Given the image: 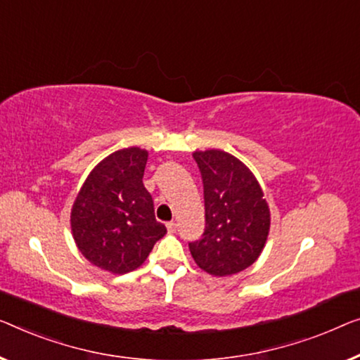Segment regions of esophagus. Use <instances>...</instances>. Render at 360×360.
Returning a JSON list of instances; mask_svg holds the SVG:
<instances>
[{
	"label": "esophagus",
	"mask_w": 360,
	"mask_h": 360,
	"mask_svg": "<svg viewBox=\"0 0 360 360\" xmlns=\"http://www.w3.org/2000/svg\"><path fill=\"white\" fill-rule=\"evenodd\" d=\"M166 229H168V233H174L176 229H178V224H176L174 221H169V223H166Z\"/></svg>",
	"instance_id": "1"
}]
</instances>
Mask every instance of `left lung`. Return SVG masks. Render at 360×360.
<instances>
[{"label": "left lung", "mask_w": 360, "mask_h": 360, "mask_svg": "<svg viewBox=\"0 0 360 360\" xmlns=\"http://www.w3.org/2000/svg\"><path fill=\"white\" fill-rule=\"evenodd\" d=\"M205 198V233L191 243L192 259L213 276H231L259 259L271 213L254 173L224 150H195Z\"/></svg>", "instance_id": "left-lung-1"}]
</instances>
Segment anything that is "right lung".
<instances>
[{"label": "right lung", "mask_w": 360, "mask_h": 360, "mask_svg": "<svg viewBox=\"0 0 360 360\" xmlns=\"http://www.w3.org/2000/svg\"><path fill=\"white\" fill-rule=\"evenodd\" d=\"M147 160L141 147L110 153L90 171L72 203L71 233L79 252L111 275L137 270L166 234L142 182Z\"/></svg>", "instance_id": "1"}]
</instances>
